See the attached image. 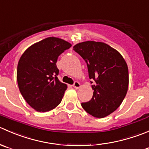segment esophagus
Segmentation results:
<instances>
[{"mask_svg": "<svg viewBox=\"0 0 149 149\" xmlns=\"http://www.w3.org/2000/svg\"><path fill=\"white\" fill-rule=\"evenodd\" d=\"M73 87H74V88H77H77H80V83H79V82H74V84H73Z\"/></svg>", "mask_w": 149, "mask_h": 149, "instance_id": "obj_1", "label": "esophagus"}]
</instances>
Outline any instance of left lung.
Masks as SVG:
<instances>
[{
    "label": "left lung",
    "instance_id": "8db88e82",
    "mask_svg": "<svg viewBox=\"0 0 149 149\" xmlns=\"http://www.w3.org/2000/svg\"><path fill=\"white\" fill-rule=\"evenodd\" d=\"M73 49L85 60L89 78L95 81L92 98L82 103V108L93 117L104 118L120 107L127 92L126 61L117 50L104 42L85 41L75 45Z\"/></svg>",
    "mask_w": 149,
    "mask_h": 149
}]
</instances>
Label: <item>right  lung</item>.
Returning <instances> with one entry per match:
<instances>
[{
  "instance_id": "obj_1",
  "label": "right lung",
  "mask_w": 149,
  "mask_h": 149,
  "mask_svg": "<svg viewBox=\"0 0 149 149\" xmlns=\"http://www.w3.org/2000/svg\"><path fill=\"white\" fill-rule=\"evenodd\" d=\"M72 44L50 37L33 44L22 55L17 66V79L23 98L40 112L54 109L61 103L66 84L58 80V57Z\"/></svg>"
}]
</instances>
